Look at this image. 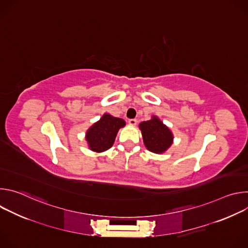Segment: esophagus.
Returning a JSON list of instances; mask_svg holds the SVG:
<instances>
[{"instance_id": "1", "label": "esophagus", "mask_w": 248, "mask_h": 248, "mask_svg": "<svg viewBox=\"0 0 248 248\" xmlns=\"http://www.w3.org/2000/svg\"><path fill=\"white\" fill-rule=\"evenodd\" d=\"M136 120L135 119H131V120H128V124H130V125H136Z\"/></svg>"}]
</instances>
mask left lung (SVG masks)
<instances>
[{
    "mask_svg": "<svg viewBox=\"0 0 248 248\" xmlns=\"http://www.w3.org/2000/svg\"><path fill=\"white\" fill-rule=\"evenodd\" d=\"M139 129L144 145L150 152L163 154L173 143L171 130L157 116H152L149 121L140 123Z\"/></svg>",
    "mask_w": 248,
    "mask_h": 248,
    "instance_id": "1",
    "label": "left lung"
}]
</instances>
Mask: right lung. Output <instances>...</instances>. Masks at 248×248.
Listing matches in <instances>:
<instances>
[{
  "instance_id": "add662e5",
  "label": "right lung",
  "mask_w": 248,
  "mask_h": 248,
  "mask_svg": "<svg viewBox=\"0 0 248 248\" xmlns=\"http://www.w3.org/2000/svg\"><path fill=\"white\" fill-rule=\"evenodd\" d=\"M124 126L125 122L123 119L105 113L85 133L88 148L96 153L107 151L113 146L120 128Z\"/></svg>"
}]
</instances>
